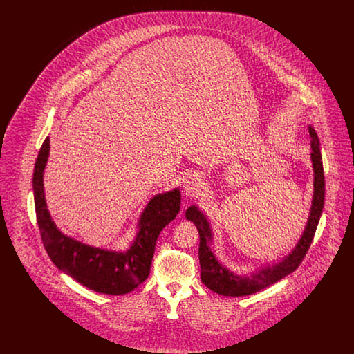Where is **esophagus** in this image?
<instances>
[{"mask_svg": "<svg viewBox=\"0 0 354 354\" xmlns=\"http://www.w3.org/2000/svg\"><path fill=\"white\" fill-rule=\"evenodd\" d=\"M203 187V179L201 175L198 174H192L189 176L185 178L183 182V194L185 196H191L198 194Z\"/></svg>", "mask_w": 354, "mask_h": 354, "instance_id": "obj_1", "label": "esophagus"}]
</instances>
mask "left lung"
Here are the masks:
<instances>
[{
    "instance_id": "1",
    "label": "left lung",
    "mask_w": 354,
    "mask_h": 354,
    "mask_svg": "<svg viewBox=\"0 0 354 354\" xmlns=\"http://www.w3.org/2000/svg\"><path fill=\"white\" fill-rule=\"evenodd\" d=\"M310 136V162L313 169V198L309 209V216L304 228L303 235L295 248L283 257L279 263L268 264L257 268L251 274H237L228 270L218 260L216 254L212 252L211 244L214 241V234L207 216L196 205H191L185 211V219L192 221L199 231V263L202 270V281L218 295L240 297L256 293L267 286H272L283 277L297 270L300 263L308 252L316 228L319 225L324 201H325V178L322 167V156L320 151V140L317 133L309 126Z\"/></svg>"
}]
</instances>
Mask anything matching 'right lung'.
Here are the masks:
<instances>
[{
	"instance_id": "add662e5",
	"label": "right lung",
	"mask_w": 354,
	"mask_h": 354,
	"mask_svg": "<svg viewBox=\"0 0 354 354\" xmlns=\"http://www.w3.org/2000/svg\"><path fill=\"white\" fill-rule=\"evenodd\" d=\"M49 152L48 136L35 160L33 194L37 223L51 261L58 270L91 290L113 296L130 293L149 277L158 236L180 209L179 188L150 199L140 214L135 239L126 251L93 247L62 234L51 219L44 188Z\"/></svg>"
}]
</instances>
